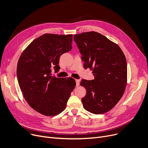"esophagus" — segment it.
<instances>
[{"label": "esophagus", "mask_w": 148, "mask_h": 148, "mask_svg": "<svg viewBox=\"0 0 148 148\" xmlns=\"http://www.w3.org/2000/svg\"><path fill=\"white\" fill-rule=\"evenodd\" d=\"M75 82H76V85H77V86H78L79 85V83H80V80L76 79V80H75Z\"/></svg>", "instance_id": "1"}]
</instances>
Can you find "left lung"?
Here are the masks:
<instances>
[{
  "label": "left lung",
  "instance_id": "1",
  "mask_svg": "<svg viewBox=\"0 0 148 148\" xmlns=\"http://www.w3.org/2000/svg\"><path fill=\"white\" fill-rule=\"evenodd\" d=\"M85 69L92 71L94 80H82L86 94L82 98L85 110L95 114L112 110L122 97L127 84V65L119 45L97 32L74 35Z\"/></svg>",
  "mask_w": 148,
  "mask_h": 148
}]
</instances>
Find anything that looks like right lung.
<instances>
[{"label": "right lung", "instance_id": "right-lung-1", "mask_svg": "<svg viewBox=\"0 0 148 148\" xmlns=\"http://www.w3.org/2000/svg\"><path fill=\"white\" fill-rule=\"evenodd\" d=\"M73 35L45 34L24 50L17 66L20 88L28 104L43 115L53 116L63 112L76 83L72 77L58 78L59 58L72 49Z\"/></svg>", "mask_w": 148, "mask_h": 148}]
</instances>
